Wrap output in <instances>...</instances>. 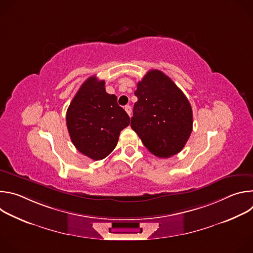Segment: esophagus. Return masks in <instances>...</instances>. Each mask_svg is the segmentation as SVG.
<instances>
[{
	"label": "esophagus",
	"mask_w": 253,
	"mask_h": 253,
	"mask_svg": "<svg viewBox=\"0 0 253 253\" xmlns=\"http://www.w3.org/2000/svg\"><path fill=\"white\" fill-rule=\"evenodd\" d=\"M125 111L127 112V114H128L129 116H131V113H132V109H131V107H130L129 105L125 106Z\"/></svg>",
	"instance_id": "obj_1"
}]
</instances>
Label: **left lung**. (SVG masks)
<instances>
[{
	"mask_svg": "<svg viewBox=\"0 0 253 253\" xmlns=\"http://www.w3.org/2000/svg\"><path fill=\"white\" fill-rule=\"evenodd\" d=\"M131 128L152 154L168 158L183 149L192 132L191 105L163 72L150 70L138 82Z\"/></svg>",
	"mask_w": 253,
	"mask_h": 253,
	"instance_id": "8db88e82",
	"label": "left lung"
}]
</instances>
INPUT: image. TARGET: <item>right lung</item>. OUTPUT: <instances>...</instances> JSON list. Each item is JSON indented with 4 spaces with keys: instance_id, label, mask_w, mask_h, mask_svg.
<instances>
[{
    "instance_id": "right-lung-1",
    "label": "right lung",
    "mask_w": 253,
    "mask_h": 253,
    "mask_svg": "<svg viewBox=\"0 0 253 253\" xmlns=\"http://www.w3.org/2000/svg\"><path fill=\"white\" fill-rule=\"evenodd\" d=\"M66 123L77 150L93 160H101L114 150L130 118L118 105L117 97L106 92L105 81L92 76L70 103Z\"/></svg>"
}]
</instances>
